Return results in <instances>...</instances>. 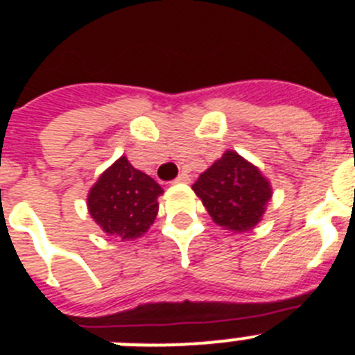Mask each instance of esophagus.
<instances>
[{
	"label": "esophagus",
	"mask_w": 355,
	"mask_h": 355,
	"mask_svg": "<svg viewBox=\"0 0 355 355\" xmlns=\"http://www.w3.org/2000/svg\"><path fill=\"white\" fill-rule=\"evenodd\" d=\"M187 182H189L187 173H180L177 178H175V184H187Z\"/></svg>",
	"instance_id": "1"
}]
</instances>
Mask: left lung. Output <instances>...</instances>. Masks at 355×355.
I'll use <instances>...</instances> for the list:
<instances>
[{"label": "left lung", "instance_id": "obj_1", "mask_svg": "<svg viewBox=\"0 0 355 355\" xmlns=\"http://www.w3.org/2000/svg\"><path fill=\"white\" fill-rule=\"evenodd\" d=\"M193 191L211 220L233 233L252 231L263 220L273 196L270 180L259 168L234 150H226L205 170L194 182Z\"/></svg>", "mask_w": 355, "mask_h": 355}]
</instances>
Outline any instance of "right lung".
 Wrapping results in <instances>:
<instances>
[{
  "mask_svg": "<svg viewBox=\"0 0 355 355\" xmlns=\"http://www.w3.org/2000/svg\"><path fill=\"white\" fill-rule=\"evenodd\" d=\"M162 193L154 178L121 155L91 187L87 210L105 233L129 241L144 236L154 224Z\"/></svg>",
  "mask_w": 355,
  "mask_h": 355,
  "instance_id": "add662e5",
  "label": "right lung"
}]
</instances>
